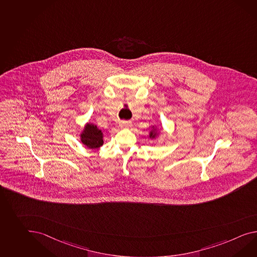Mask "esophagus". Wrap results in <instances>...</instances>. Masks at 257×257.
I'll return each mask as SVG.
<instances>
[{"instance_id":"34e87169","label":"esophagus","mask_w":257,"mask_h":257,"mask_svg":"<svg viewBox=\"0 0 257 257\" xmlns=\"http://www.w3.org/2000/svg\"><path fill=\"white\" fill-rule=\"evenodd\" d=\"M132 125V123L131 121H121L120 123H119V126L121 127V128H128V127H131Z\"/></svg>"}]
</instances>
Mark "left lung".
I'll use <instances>...</instances> for the list:
<instances>
[{
	"instance_id": "left-lung-1",
	"label": "left lung",
	"mask_w": 257,
	"mask_h": 257,
	"mask_svg": "<svg viewBox=\"0 0 257 257\" xmlns=\"http://www.w3.org/2000/svg\"><path fill=\"white\" fill-rule=\"evenodd\" d=\"M160 136V130L158 128V125H151V131L149 132V138L151 140H157Z\"/></svg>"
}]
</instances>
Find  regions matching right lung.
Here are the masks:
<instances>
[{"mask_svg":"<svg viewBox=\"0 0 257 257\" xmlns=\"http://www.w3.org/2000/svg\"><path fill=\"white\" fill-rule=\"evenodd\" d=\"M80 141L88 149H98L103 145L104 134L94 123L88 122L80 132Z\"/></svg>","mask_w":257,"mask_h":257,"instance_id":"obj_1","label":"right lung"}]
</instances>
